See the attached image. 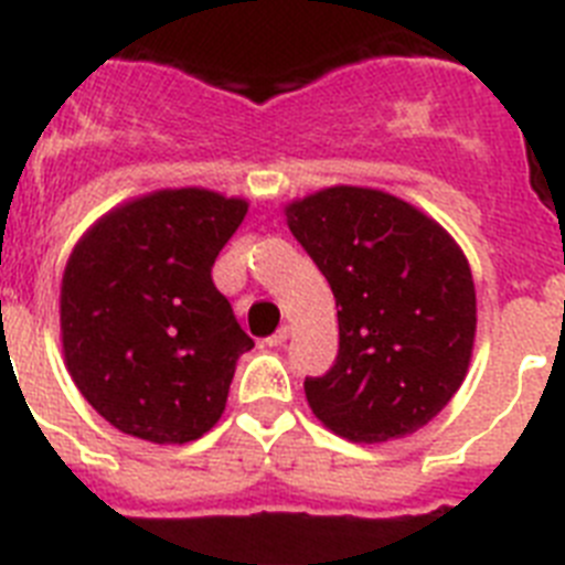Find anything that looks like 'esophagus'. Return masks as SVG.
<instances>
[{
	"mask_svg": "<svg viewBox=\"0 0 565 565\" xmlns=\"http://www.w3.org/2000/svg\"><path fill=\"white\" fill-rule=\"evenodd\" d=\"M287 338H289V327H287V323H284V327H278V332H273V335L267 338V343H269V347H281V343L287 341Z\"/></svg>",
	"mask_w": 565,
	"mask_h": 565,
	"instance_id": "1",
	"label": "esophagus"
}]
</instances>
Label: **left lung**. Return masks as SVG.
<instances>
[{
    "mask_svg": "<svg viewBox=\"0 0 565 565\" xmlns=\"http://www.w3.org/2000/svg\"><path fill=\"white\" fill-rule=\"evenodd\" d=\"M287 224L338 307L335 364L303 381L316 418L355 444L418 431L472 358L478 310L460 247L420 210L366 188L307 195Z\"/></svg>",
    "mask_w": 565,
    "mask_h": 565,
    "instance_id": "8db88e82",
    "label": "left lung"
}]
</instances>
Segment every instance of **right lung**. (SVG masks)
I'll list each match as a JSON object with an SVG mask.
<instances>
[{
	"mask_svg": "<svg viewBox=\"0 0 565 565\" xmlns=\"http://www.w3.org/2000/svg\"><path fill=\"white\" fill-rule=\"evenodd\" d=\"M247 201L159 190L107 213L62 278V347L87 404L125 435L188 444L222 418L253 338L213 264Z\"/></svg>",
	"mask_w": 565,
	"mask_h": 565,
	"instance_id": "add662e5",
	"label": "right lung"
}]
</instances>
